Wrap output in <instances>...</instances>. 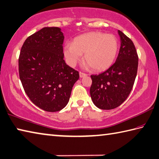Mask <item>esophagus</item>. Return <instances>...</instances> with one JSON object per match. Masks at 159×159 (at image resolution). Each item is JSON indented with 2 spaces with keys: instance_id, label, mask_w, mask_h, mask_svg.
<instances>
[{
  "instance_id": "obj_1",
  "label": "esophagus",
  "mask_w": 159,
  "mask_h": 159,
  "mask_svg": "<svg viewBox=\"0 0 159 159\" xmlns=\"http://www.w3.org/2000/svg\"><path fill=\"white\" fill-rule=\"evenodd\" d=\"M87 75H88L86 73H83V72H80V77H84L87 76Z\"/></svg>"
}]
</instances>
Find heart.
Listing matches in <instances>:
<instances>
[{
	"label": "heart",
	"mask_w": 159,
	"mask_h": 159,
	"mask_svg": "<svg viewBox=\"0 0 159 159\" xmlns=\"http://www.w3.org/2000/svg\"><path fill=\"white\" fill-rule=\"evenodd\" d=\"M118 50V41L113 34L91 32L74 39L73 44L67 43L64 53L68 64H77L84 54V61L93 70L107 69L114 62Z\"/></svg>",
	"instance_id": "heart-1"
}]
</instances>
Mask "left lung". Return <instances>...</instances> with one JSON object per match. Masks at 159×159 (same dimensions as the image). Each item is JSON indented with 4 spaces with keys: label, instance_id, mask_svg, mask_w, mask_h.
<instances>
[{
    "label": "left lung",
    "instance_id": "left-lung-1",
    "mask_svg": "<svg viewBox=\"0 0 159 159\" xmlns=\"http://www.w3.org/2000/svg\"><path fill=\"white\" fill-rule=\"evenodd\" d=\"M121 45L111 66L99 75H92L90 94L99 109L110 110L124 102L133 88L137 75L139 57L133 41L118 30Z\"/></svg>",
    "mask_w": 159,
    "mask_h": 159
}]
</instances>
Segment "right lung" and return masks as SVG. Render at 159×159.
<instances>
[{"mask_svg":"<svg viewBox=\"0 0 159 159\" xmlns=\"http://www.w3.org/2000/svg\"><path fill=\"white\" fill-rule=\"evenodd\" d=\"M64 36L57 27H46L26 39L19 58L25 93L36 106L56 112L66 106L79 72L64 60Z\"/></svg>","mask_w":159,"mask_h":159,"instance_id":"add662e5","label":"right lung"}]
</instances>
